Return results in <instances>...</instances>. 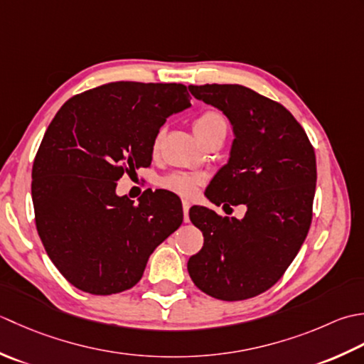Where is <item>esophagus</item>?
Masks as SVG:
<instances>
[{
	"label": "esophagus",
	"instance_id": "1",
	"mask_svg": "<svg viewBox=\"0 0 364 364\" xmlns=\"http://www.w3.org/2000/svg\"><path fill=\"white\" fill-rule=\"evenodd\" d=\"M190 207H191V204H190L188 199H182V209H183V221H185V223H188V221H190V218H188Z\"/></svg>",
	"mask_w": 364,
	"mask_h": 364
}]
</instances>
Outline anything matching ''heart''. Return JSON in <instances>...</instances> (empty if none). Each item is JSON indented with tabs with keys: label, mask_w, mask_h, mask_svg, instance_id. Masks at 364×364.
Listing matches in <instances>:
<instances>
[{
	"label": "heart",
	"mask_w": 364,
	"mask_h": 364,
	"mask_svg": "<svg viewBox=\"0 0 364 364\" xmlns=\"http://www.w3.org/2000/svg\"><path fill=\"white\" fill-rule=\"evenodd\" d=\"M228 129H229L228 117L217 109L204 111V113L201 116H198L195 122H193V130H195L199 139H204L207 135H212V133H217V132L226 133ZM161 139H163V132L160 130L152 141L154 152H159ZM203 183H204V177L201 174L185 173V171H176V173L168 174L163 177L160 182L163 188L174 191L177 195H182V196L195 195L196 190L201 187Z\"/></svg>",
	"instance_id": "b5f03b06"
}]
</instances>
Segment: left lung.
<instances>
[{
	"instance_id": "left-lung-1",
	"label": "left lung",
	"mask_w": 364,
	"mask_h": 364,
	"mask_svg": "<svg viewBox=\"0 0 364 364\" xmlns=\"http://www.w3.org/2000/svg\"><path fill=\"white\" fill-rule=\"evenodd\" d=\"M198 100L223 111L234 141L228 165L213 177V204L247 207L245 217H221L191 207L204 245L188 259L199 289L237 301L265 292L284 275L305 242L316 191V155L306 132L281 103L240 85L190 86Z\"/></svg>"
}]
</instances>
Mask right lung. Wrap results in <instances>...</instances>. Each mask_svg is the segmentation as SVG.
<instances>
[{
    "label": "right lung",
    "mask_w": 364,
    "mask_h": 364,
    "mask_svg": "<svg viewBox=\"0 0 364 364\" xmlns=\"http://www.w3.org/2000/svg\"><path fill=\"white\" fill-rule=\"evenodd\" d=\"M181 83L114 81L73 95L43 135L33 165L36 228L51 262L80 291L135 286L154 250L182 225L174 193L116 195L124 173L152 161V141L188 108Z\"/></svg>",
    "instance_id": "right-lung-1"
}]
</instances>
